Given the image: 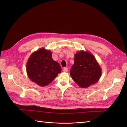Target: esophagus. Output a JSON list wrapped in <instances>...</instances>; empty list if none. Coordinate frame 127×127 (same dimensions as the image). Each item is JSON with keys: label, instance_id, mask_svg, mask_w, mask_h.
I'll return each instance as SVG.
<instances>
[{"label": "esophagus", "instance_id": "34e87169", "mask_svg": "<svg viewBox=\"0 0 127 127\" xmlns=\"http://www.w3.org/2000/svg\"><path fill=\"white\" fill-rule=\"evenodd\" d=\"M63 70L64 72H68V68H67V67H64V69H63Z\"/></svg>", "mask_w": 127, "mask_h": 127}]
</instances>
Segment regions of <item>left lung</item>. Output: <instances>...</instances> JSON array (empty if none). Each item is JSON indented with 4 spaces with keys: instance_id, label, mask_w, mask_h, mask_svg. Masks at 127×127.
<instances>
[{
    "instance_id": "8db88e82",
    "label": "left lung",
    "mask_w": 127,
    "mask_h": 127,
    "mask_svg": "<svg viewBox=\"0 0 127 127\" xmlns=\"http://www.w3.org/2000/svg\"><path fill=\"white\" fill-rule=\"evenodd\" d=\"M74 61L70 74L77 85L87 88L98 81L102 69L92 53L87 51H78L74 56Z\"/></svg>"
}]
</instances>
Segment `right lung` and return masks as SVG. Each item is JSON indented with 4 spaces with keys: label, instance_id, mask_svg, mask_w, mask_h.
<instances>
[{
    "label": "right lung",
    "instance_id": "add662e5",
    "mask_svg": "<svg viewBox=\"0 0 127 127\" xmlns=\"http://www.w3.org/2000/svg\"><path fill=\"white\" fill-rule=\"evenodd\" d=\"M61 71L60 64L53 60L50 50L42 48L30 56L26 64L29 79L40 86H45Z\"/></svg>",
    "mask_w": 127,
    "mask_h": 127
}]
</instances>
